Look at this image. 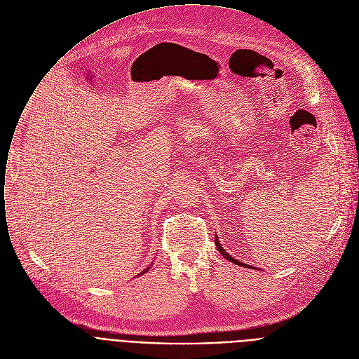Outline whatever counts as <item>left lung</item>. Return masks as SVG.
Listing matches in <instances>:
<instances>
[{
    "instance_id": "1",
    "label": "left lung",
    "mask_w": 359,
    "mask_h": 359,
    "mask_svg": "<svg viewBox=\"0 0 359 359\" xmlns=\"http://www.w3.org/2000/svg\"><path fill=\"white\" fill-rule=\"evenodd\" d=\"M215 245H217V248H218V250H219V253L225 257V259H228L229 262H232V263H235V264H238V266H245V267H252V266H249V264H243L242 262H239V260H236V259H233L231 255H228L224 249H222V246H221V243H219V241L217 239V236H215Z\"/></svg>"
}]
</instances>
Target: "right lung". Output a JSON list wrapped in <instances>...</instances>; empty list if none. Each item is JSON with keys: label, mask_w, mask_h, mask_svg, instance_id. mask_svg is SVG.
<instances>
[{"label": "right lung", "mask_w": 359, "mask_h": 359, "mask_svg": "<svg viewBox=\"0 0 359 359\" xmlns=\"http://www.w3.org/2000/svg\"><path fill=\"white\" fill-rule=\"evenodd\" d=\"M147 269H149V267H147ZM147 269H146V270H144V271H142V273H146V271H147ZM142 273H141V274H142Z\"/></svg>", "instance_id": "obj_1"}]
</instances>
